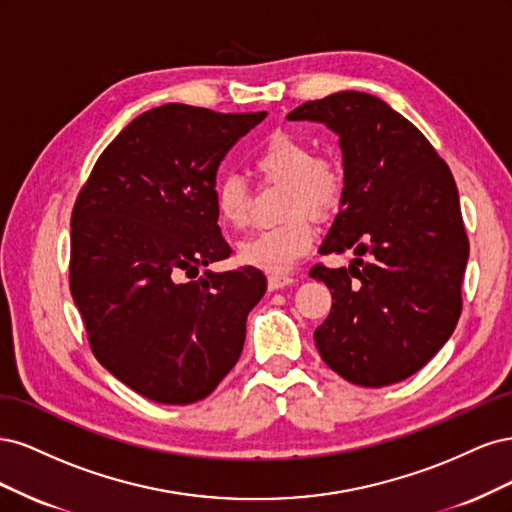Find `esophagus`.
<instances>
[{
  "label": "esophagus",
  "mask_w": 512,
  "mask_h": 512,
  "mask_svg": "<svg viewBox=\"0 0 512 512\" xmlns=\"http://www.w3.org/2000/svg\"><path fill=\"white\" fill-rule=\"evenodd\" d=\"M294 282H297V280H294V277H290V275H269V280H267L269 290L284 288V286H290Z\"/></svg>",
  "instance_id": "esophagus-1"
}]
</instances>
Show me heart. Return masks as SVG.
I'll list each match as a JSON object with an SVG mask.
<instances>
[{"label":"heart","instance_id":"b5f03b06","mask_svg":"<svg viewBox=\"0 0 512 512\" xmlns=\"http://www.w3.org/2000/svg\"><path fill=\"white\" fill-rule=\"evenodd\" d=\"M254 166L267 179L286 183L282 213L288 218L243 239L239 260L260 271L284 275L314 245L316 228L306 211L316 218H329L344 200L346 173L333 156H314L312 147L286 132H275L260 147ZM213 203L222 224L235 230L250 224L252 192L241 177H220L213 188Z\"/></svg>","mask_w":512,"mask_h":512}]
</instances>
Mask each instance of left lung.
Returning a JSON list of instances; mask_svg holds the SVG:
<instances>
[{
    "label": "left lung",
    "instance_id": "left-lung-1",
    "mask_svg": "<svg viewBox=\"0 0 512 512\" xmlns=\"http://www.w3.org/2000/svg\"><path fill=\"white\" fill-rule=\"evenodd\" d=\"M286 117L327 123L344 153L346 194L320 254L356 258L309 271L333 294L316 348L352 384L406 380L461 316L470 243L451 168L404 115L363 91L305 102Z\"/></svg>",
    "mask_w": 512,
    "mask_h": 512
}]
</instances>
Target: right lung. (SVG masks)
Listing matches in <instances>:
<instances>
[{"label":"right lung","instance_id":"obj_1","mask_svg":"<svg viewBox=\"0 0 512 512\" xmlns=\"http://www.w3.org/2000/svg\"><path fill=\"white\" fill-rule=\"evenodd\" d=\"M267 113L164 104L98 158L72 209L70 292L89 348L132 391L188 406L239 361L262 271L200 267L230 256L218 226V166Z\"/></svg>","mask_w":512,"mask_h":512}]
</instances>
